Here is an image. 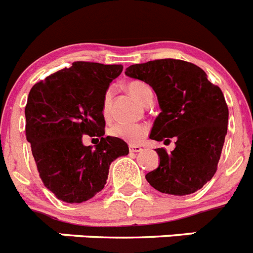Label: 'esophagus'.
I'll return each mask as SVG.
<instances>
[{
    "label": "esophagus",
    "instance_id": "obj_1",
    "mask_svg": "<svg viewBox=\"0 0 253 253\" xmlns=\"http://www.w3.org/2000/svg\"><path fill=\"white\" fill-rule=\"evenodd\" d=\"M129 151L131 152V153H138V152H142V147L140 146H135V144H130L129 146Z\"/></svg>",
    "mask_w": 253,
    "mask_h": 253
}]
</instances>
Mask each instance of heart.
<instances>
[{"instance_id": "1", "label": "heart", "mask_w": 253, "mask_h": 253, "mask_svg": "<svg viewBox=\"0 0 253 253\" xmlns=\"http://www.w3.org/2000/svg\"><path fill=\"white\" fill-rule=\"evenodd\" d=\"M126 91L134 99L142 104L148 93H152L148 84L140 81L129 82L126 84ZM109 107H110V92H107L102 102V114L105 118L109 116ZM148 133V128L144 124H133V123H116L111 125L109 129V134L111 137L122 139L128 143H139Z\"/></svg>"}]
</instances>
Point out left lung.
I'll use <instances>...</instances> for the list:
<instances>
[{
  "label": "left lung",
  "mask_w": 253,
  "mask_h": 253,
  "mask_svg": "<svg viewBox=\"0 0 253 253\" xmlns=\"http://www.w3.org/2000/svg\"><path fill=\"white\" fill-rule=\"evenodd\" d=\"M125 75L146 82L157 95L161 113L149 138L175 149L156 152L160 165L146 175L152 187L171 195L202 189L216 171L228 126V106L222 90L200 67L180 59H157L128 67Z\"/></svg>",
  "instance_id": "obj_1"
}]
</instances>
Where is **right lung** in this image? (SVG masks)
<instances>
[{"instance_id": "add662e5", "label": "right lung", "mask_w": 253, "mask_h": 253, "mask_svg": "<svg viewBox=\"0 0 253 253\" xmlns=\"http://www.w3.org/2000/svg\"><path fill=\"white\" fill-rule=\"evenodd\" d=\"M122 64L75 62L33 86L25 106L26 139L44 186L66 203L93 198L106 184L109 167L129 153L128 144L104 137L102 102ZM84 135L99 136L95 148Z\"/></svg>"}]
</instances>
